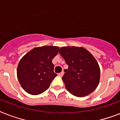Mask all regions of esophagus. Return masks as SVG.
Returning <instances> with one entry per match:
<instances>
[{
	"label": "esophagus",
	"mask_w": 120,
	"mask_h": 120,
	"mask_svg": "<svg viewBox=\"0 0 120 120\" xmlns=\"http://www.w3.org/2000/svg\"><path fill=\"white\" fill-rule=\"evenodd\" d=\"M63 75H64V72H61V73H59V74H58V76L62 77L63 76Z\"/></svg>",
	"instance_id": "obj_1"
}]
</instances>
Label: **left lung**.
<instances>
[{"mask_svg": "<svg viewBox=\"0 0 120 120\" xmlns=\"http://www.w3.org/2000/svg\"><path fill=\"white\" fill-rule=\"evenodd\" d=\"M59 54L68 66L63 81L69 93L78 97L88 95L99 84L100 69L97 61L83 47H63Z\"/></svg>", "mask_w": 120, "mask_h": 120, "instance_id": "1", "label": "left lung"}]
</instances>
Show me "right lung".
I'll return each mask as SVG.
<instances>
[{
	"label": "right lung",
	"instance_id": "right-lung-1",
	"mask_svg": "<svg viewBox=\"0 0 120 120\" xmlns=\"http://www.w3.org/2000/svg\"><path fill=\"white\" fill-rule=\"evenodd\" d=\"M56 46L36 47L20 59L17 67V78L22 88L28 93L37 95L50 86L57 76L52 60L59 52Z\"/></svg>",
	"mask_w": 120,
	"mask_h": 120
}]
</instances>
